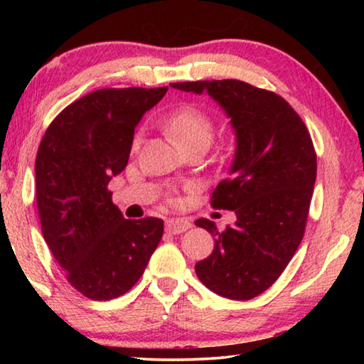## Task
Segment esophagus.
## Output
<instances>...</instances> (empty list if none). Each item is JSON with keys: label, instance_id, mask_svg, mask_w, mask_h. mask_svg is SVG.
Returning a JSON list of instances; mask_svg holds the SVG:
<instances>
[{"label": "esophagus", "instance_id": "esophagus-1", "mask_svg": "<svg viewBox=\"0 0 364 364\" xmlns=\"http://www.w3.org/2000/svg\"><path fill=\"white\" fill-rule=\"evenodd\" d=\"M191 226H193L191 221L184 218H170L167 220V223H165V230L170 234H181L184 231H188Z\"/></svg>", "mask_w": 364, "mask_h": 364}]
</instances>
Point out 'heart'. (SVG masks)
<instances>
[{"mask_svg": "<svg viewBox=\"0 0 364 364\" xmlns=\"http://www.w3.org/2000/svg\"><path fill=\"white\" fill-rule=\"evenodd\" d=\"M164 127L184 151L194 147H208L215 134V123L207 110L188 104L178 107L164 119ZM143 133H138L133 139V149H138Z\"/></svg>", "mask_w": 364, "mask_h": 364, "instance_id": "b5f03b06", "label": "heart"}]
</instances>
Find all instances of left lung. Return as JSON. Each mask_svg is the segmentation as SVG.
I'll list each match as a JSON object with an SVG mask.
<instances>
[{
	"instance_id": "obj_1",
	"label": "left lung",
	"mask_w": 364,
	"mask_h": 364,
	"mask_svg": "<svg viewBox=\"0 0 364 364\" xmlns=\"http://www.w3.org/2000/svg\"><path fill=\"white\" fill-rule=\"evenodd\" d=\"M205 93L231 119L236 154L230 178L212 194V207L236 213L234 226H197L215 237L213 252L196 263L202 284L221 297L250 300L267 291L304 237L316 181V152L304 120L273 91L241 80L170 83Z\"/></svg>"
}]
</instances>
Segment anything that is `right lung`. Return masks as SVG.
Returning <instances> with one entry per match:
<instances>
[{
    "label": "right lung",
    "instance_id": "add662e5",
    "mask_svg": "<svg viewBox=\"0 0 364 364\" xmlns=\"http://www.w3.org/2000/svg\"><path fill=\"white\" fill-rule=\"evenodd\" d=\"M106 88L51 122L35 160L41 232L67 281L91 300L120 297L143 276L164 220H125L107 189L127 167L134 128L167 93Z\"/></svg>",
    "mask_w": 364,
    "mask_h": 364
}]
</instances>
